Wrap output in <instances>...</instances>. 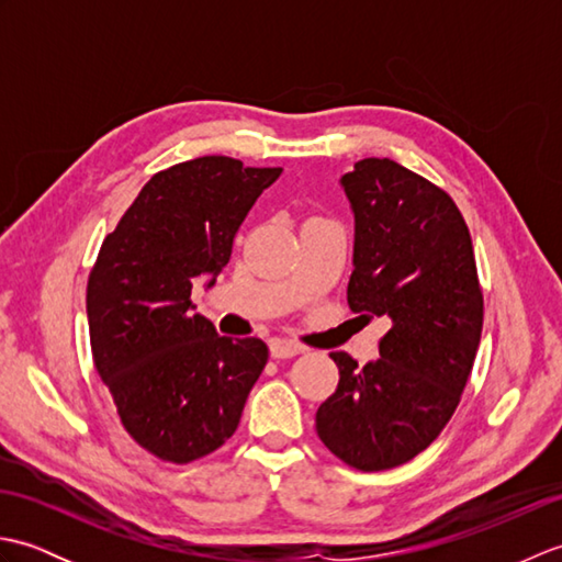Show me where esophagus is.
Returning a JSON list of instances; mask_svg holds the SVG:
<instances>
[{
	"label": "esophagus",
	"instance_id": "obj_1",
	"mask_svg": "<svg viewBox=\"0 0 562 562\" xmlns=\"http://www.w3.org/2000/svg\"><path fill=\"white\" fill-rule=\"evenodd\" d=\"M300 352H304V348H302L300 342L284 340V338L270 340V355L278 357V360H288V357H294V355H300Z\"/></svg>",
	"mask_w": 562,
	"mask_h": 562
}]
</instances>
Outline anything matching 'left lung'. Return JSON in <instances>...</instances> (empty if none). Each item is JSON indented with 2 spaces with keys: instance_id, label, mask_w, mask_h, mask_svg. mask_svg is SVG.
Instances as JSON below:
<instances>
[{
  "instance_id": "obj_1",
  "label": "left lung",
  "mask_w": 562,
  "mask_h": 562,
  "mask_svg": "<svg viewBox=\"0 0 562 562\" xmlns=\"http://www.w3.org/2000/svg\"><path fill=\"white\" fill-rule=\"evenodd\" d=\"M340 186L355 212L350 312L391 328L364 367L330 352L340 381L316 432L352 469L386 471L432 445L457 411L479 352L483 292L469 226L445 190L374 157Z\"/></svg>"
}]
</instances>
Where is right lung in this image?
<instances>
[{"mask_svg":"<svg viewBox=\"0 0 562 562\" xmlns=\"http://www.w3.org/2000/svg\"><path fill=\"white\" fill-rule=\"evenodd\" d=\"M282 169L200 157L154 173L103 238L87 284L97 372L142 449L171 463L207 457L229 439L268 362L260 338L220 336L193 314L232 258L238 226Z\"/></svg>","mask_w":562,"mask_h":562,"instance_id":"obj_1","label":"right lung"}]
</instances>
